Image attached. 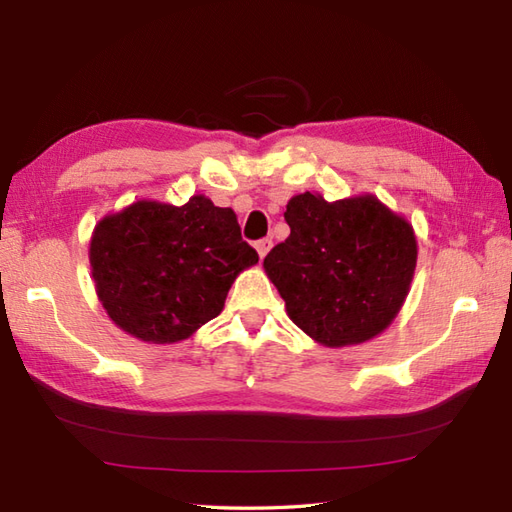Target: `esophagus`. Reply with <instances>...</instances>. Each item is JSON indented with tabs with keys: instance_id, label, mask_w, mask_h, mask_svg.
<instances>
[{
	"instance_id": "obj_1",
	"label": "esophagus",
	"mask_w": 512,
	"mask_h": 512,
	"mask_svg": "<svg viewBox=\"0 0 512 512\" xmlns=\"http://www.w3.org/2000/svg\"><path fill=\"white\" fill-rule=\"evenodd\" d=\"M255 248H257V253H259V257H262V259H264V257L268 255V250H270V248H273V239H268V237H266V239H259V242L255 244Z\"/></svg>"
}]
</instances>
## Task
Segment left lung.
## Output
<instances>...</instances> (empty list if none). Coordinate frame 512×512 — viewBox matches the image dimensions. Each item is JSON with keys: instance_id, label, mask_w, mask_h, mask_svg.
<instances>
[{"instance_id": "left-lung-1", "label": "left lung", "mask_w": 512, "mask_h": 512, "mask_svg": "<svg viewBox=\"0 0 512 512\" xmlns=\"http://www.w3.org/2000/svg\"><path fill=\"white\" fill-rule=\"evenodd\" d=\"M290 235L264 270L290 321L323 347H350L385 332L405 303L418 262V239L405 215L374 193L328 202L292 195Z\"/></svg>"}]
</instances>
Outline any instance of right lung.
<instances>
[{
  "mask_svg": "<svg viewBox=\"0 0 512 512\" xmlns=\"http://www.w3.org/2000/svg\"><path fill=\"white\" fill-rule=\"evenodd\" d=\"M88 255L107 317L154 345L180 343L215 319L237 275L259 262L235 211L202 193L180 206L136 200L107 213Z\"/></svg>",
  "mask_w": 512,
  "mask_h": 512,
  "instance_id": "obj_1",
  "label": "right lung"
}]
</instances>
